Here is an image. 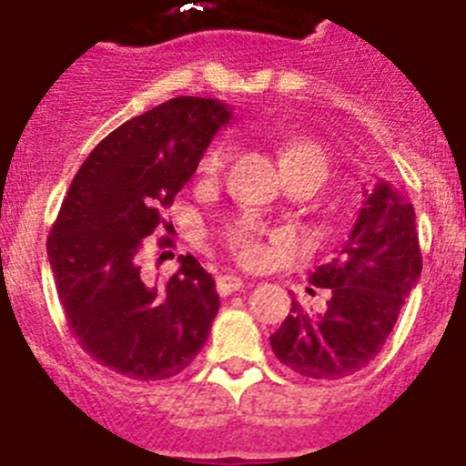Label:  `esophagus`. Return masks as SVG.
Masks as SVG:
<instances>
[{
  "mask_svg": "<svg viewBox=\"0 0 466 466\" xmlns=\"http://www.w3.org/2000/svg\"><path fill=\"white\" fill-rule=\"evenodd\" d=\"M243 288V279H238V276L234 274H225V276H218V292L220 295H232V292L241 290Z\"/></svg>",
  "mask_w": 466,
  "mask_h": 466,
  "instance_id": "34e87169",
  "label": "esophagus"
}]
</instances>
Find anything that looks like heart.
<instances>
[{
  "instance_id": "obj_1",
  "label": "heart",
  "mask_w": 466,
  "mask_h": 466,
  "mask_svg": "<svg viewBox=\"0 0 466 466\" xmlns=\"http://www.w3.org/2000/svg\"><path fill=\"white\" fill-rule=\"evenodd\" d=\"M229 155H232V146L225 144V141H218V144H213L207 150L199 169H202L204 176H218L229 162ZM280 165H283L285 174L288 171H320L325 178L329 174V162H327L325 150L318 144H313V141L306 139L285 144L280 148ZM229 241H232L234 250H237L243 262L253 264L262 259V243H259V238L255 237L248 225H237L232 229V234H229Z\"/></svg>"
}]
</instances>
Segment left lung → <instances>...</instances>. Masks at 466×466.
Wrapping results in <instances>:
<instances>
[{
	"mask_svg": "<svg viewBox=\"0 0 466 466\" xmlns=\"http://www.w3.org/2000/svg\"><path fill=\"white\" fill-rule=\"evenodd\" d=\"M422 271L413 204L390 183L364 187L355 228L309 283L329 290L322 313L299 301L269 337L276 358L299 376L337 380L367 367L388 341Z\"/></svg>",
	"mask_w": 466,
	"mask_h": 466,
	"instance_id": "1",
	"label": "left lung"
}]
</instances>
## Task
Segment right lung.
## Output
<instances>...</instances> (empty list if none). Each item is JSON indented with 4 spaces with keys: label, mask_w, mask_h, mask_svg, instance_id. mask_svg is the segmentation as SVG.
Here are the masks:
<instances>
[{
    "label": "right lung",
    "mask_w": 466,
    "mask_h": 466,
    "mask_svg": "<svg viewBox=\"0 0 466 466\" xmlns=\"http://www.w3.org/2000/svg\"><path fill=\"white\" fill-rule=\"evenodd\" d=\"M232 111L218 99L174 97L113 129L71 181L50 229L48 262L78 346L134 380H165L197 358L220 309L216 280L192 255L153 283L146 237L190 181Z\"/></svg>",
    "instance_id": "right-lung-1"
}]
</instances>
